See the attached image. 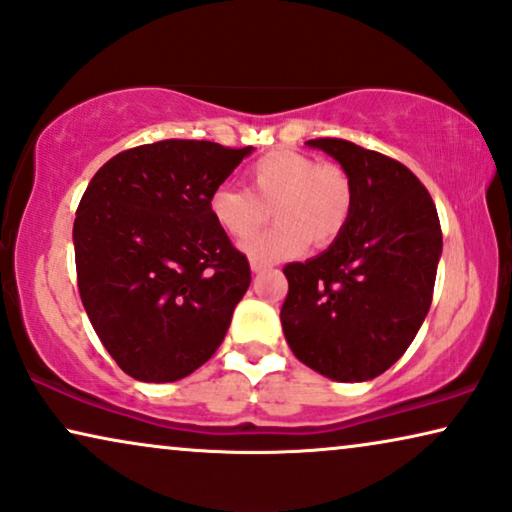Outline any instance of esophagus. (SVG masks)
Instances as JSON below:
<instances>
[{"instance_id":"34e87169","label":"esophagus","mask_w":512,"mask_h":512,"mask_svg":"<svg viewBox=\"0 0 512 512\" xmlns=\"http://www.w3.org/2000/svg\"><path fill=\"white\" fill-rule=\"evenodd\" d=\"M268 268H272L270 263H265V261H256V258H251V272H265Z\"/></svg>"}]
</instances>
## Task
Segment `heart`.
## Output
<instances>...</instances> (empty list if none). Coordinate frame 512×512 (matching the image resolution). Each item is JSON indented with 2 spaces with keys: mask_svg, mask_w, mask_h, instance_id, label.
Returning a JSON list of instances; mask_svg holds the SVG:
<instances>
[{
  "mask_svg": "<svg viewBox=\"0 0 512 512\" xmlns=\"http://www.w3.org/2000/svg\"><path fill=\"white\" fill-rule=\"evenodd\" d=\"M247 191L219 186L209 195V212L223 233L244 240L276 214L278 226L249 238L244 254L256 261L296 256L314 242L331 244L352 214V184L338 165H319L298 151H272L249 167Z\"/></svg>",
  "mask_w": 512,
  "mask_h": 512,
  "instance_id": "b5f03b06",
  "label": "heart"
}]
</instances>
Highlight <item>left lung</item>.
I'll use <instances>...</instances> for the list:
<instances>
[{
	"instance_id": "8db88e82",
	"label": "left lung",
	"mask_w": 512,
	"mask_h": 512,
	"mask_svg": "<svg viewBox=\"0 0 512 512\" xmlns=\"http://www.w3.org/2000/svg\"><path fill=\"white\" fill-rule=\"evenodd\" d=\"M352 184V214L331 247L289 263L279 319L291 352L335 382H366L401 359L431 307L443 233L408 167L345 139H310Z\"/></svg>"
}]
</instances>
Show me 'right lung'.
I'll list each match as a JSON object with an SVG mask.
<instances>
[{
  "mask_svg": "<svg viewBox=\"0 0 512 512\" xmlns=\"http://www.w3.org/2000/svg\"><path fill=\"white\" fill-rule=\"evenodd\" d=\"M254 151L163 139L118 153L83 193L76 279L97 338L139 382L191 375L226 338L251 284L209 195Z\"/></svg>",
  "mask_w": 512,
  "mask_h": 512,
  "instance_id": "right-lung-1",
  "label": "right lung"
}]
</instances>
